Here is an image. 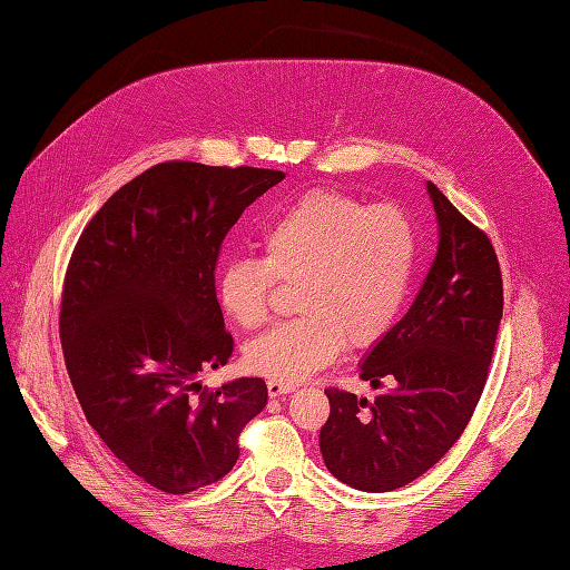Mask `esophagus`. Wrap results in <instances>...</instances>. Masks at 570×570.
Here are the masks:
<instances>
[{"label": "esophagus", "mask_w": 570, "mask_h": 570, "mask_svg": "<svg viewBox=\"0 0 570 570\" xmlns=\"http://www.w3.org/2000/svg\"><path fill=\"white\" fill-rule=\"evenodd\" d=\"M295 392V385H287V383H278V381H268V394L273 396H285V394H292Z\"/></svg>", "instance_id": "34e87169"}]
</instances>
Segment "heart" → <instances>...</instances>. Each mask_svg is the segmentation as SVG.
<instances>
[{
	"label": "heart",
	"mask_w": 570,
	"mask_h": 570,
	"mask_svg": "<svg viewBox=\"0 0 570 570\" xmlns=\"http://www.w3.org/2000/svg\"><path fill=\"white\" fill-rule=\"evenodd\" d=\"M264 258L233 256L218 271V304L239 327L268 321L275 281L299 285L295 321L245 347V364L268 381L297 385L327 366L344 340L364 350L400 318L416 271V233L392 204L366 206L312 189L275 214L258 237Z\"/></svg>",
	"instance_id": "1"
}]
</instances>
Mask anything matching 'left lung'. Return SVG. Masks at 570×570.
<instances>
[{"instance_id": "obj_1", "label": "left lung", "mask_w": 570, "mask_h": 570, "mask_svg": "<svg viewBox=\"0 0 570 570\" xmlns=\"http://www.w3.org/2000/svg\"><path fill=\"white\" fill-rule=\"evenodd\" d=\"M438 218V254L400 323L361 361L375 402L325 390L323 461L344 485L392 492L452 450L488 381L504 292L488 235L425 183Z\"/></svg>"}]
</instances>
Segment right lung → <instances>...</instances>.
I'll use <instances>...</instances> for the list:
<instances>
[{
  "label": "right lung",
  "mask_w": 570,
  "mask_h": 570,
  "mask_svg": "<svg viewBox=\"0 0 570 570\" xmlns=\"http://www.w3.org/2000/svg\"><path fill=\"white\" fill-rule=\"evenodd\" d=\"M283 178L252 166H151L111 195L73 249L59 318L68 375L114 456L161 492L230 473L239 433L268 402L262 377L202 393L197 377L233 354L214 285L223 237Z\"/></svg>",
  "instance_id": "1"
}]
</instances>
